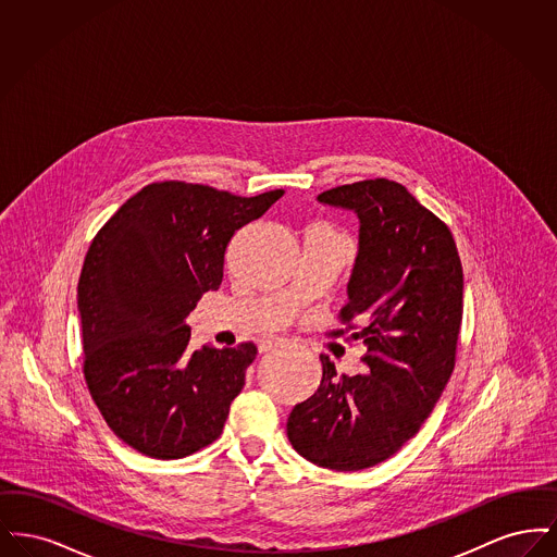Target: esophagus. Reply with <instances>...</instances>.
Segmentation results:
<instances>
[{
  "instance_id": "34e87169",
  "label": "esophagus",
  "mask_w": 557,
  "mask_h": 557,
  "mask_svg": "<svg viewBox=\"0 0 557 557\" xmlns=\"http://www.w3.org/2000/svg\"><path fill=\"white\" fill-rule=\"evenodd\" d=\"M286 345V341L284 338H275V341H265L263 345H261V352H269V350H273V348H280V346Z\"/></svg>"
}]
</instances>
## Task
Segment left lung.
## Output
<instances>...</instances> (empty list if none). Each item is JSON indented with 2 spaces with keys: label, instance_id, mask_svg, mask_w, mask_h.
I'll list each match as a JSON object with an SVG mask.
<instances>
[{
  "label": "left lung",
  "instance_id": "left-lung-1",
  "mask_svg": "<svg viewBox=\"0 0 557 557\" xmlns=\"http://www.w3.org/2000/svg\"><path fill=\"white\" fill-rule=\"evenodd\" d=\"M318 200L359 219L341 319L368 348L370 373L338 375L321 355L318 393L292 409L286 430L305 459L357 472L413 438L443 395L455 368L463 271L449 227L397 182L332 187Z\"/></svg>",
  "mask_w": 557,
  "mask_h": 557
}]
</instances>
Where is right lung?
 I'll use <instances>...</instances> for the list:
<instances>
[{"instance_id": "right-lung-1", "label": "right lung", "mask_w": 557, "mask_h": 557, "mask_svg": "<svg viewBox=\"0 0 557 557\" xmlns=\"http://www.w3.org/2000/svg\"><path fill=\"white\" fill-rule=\"evenodd\" d=\"M282 196L150 184L91 242L77 286L83 373L110 430L133 449L180 459L221 436L257 346L189 350L186 318L221 286L234 234Z\"/></svg>"}]
</instances>
